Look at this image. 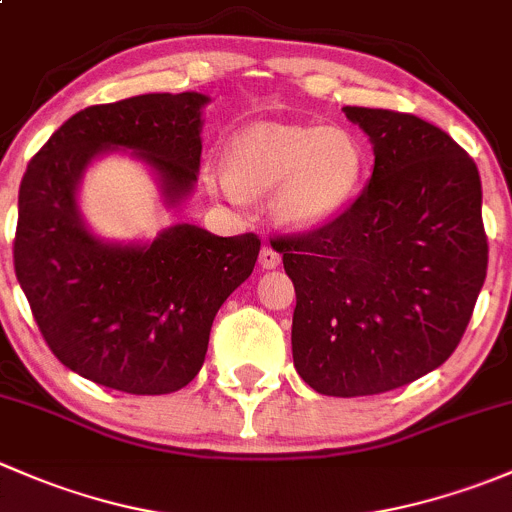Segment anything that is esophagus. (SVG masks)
I'll use <instances>...</instances> for the list:
<instances>
[{"instance_id":"obj_1","label":"esophagus","mask_w":512,"mask_h":512,"mask_svg":"<svg viewBox=\"0 0 512 512\" xmlns=\"http://www.w3.org/2000/svg\"><path fill=\"white\" fill-rule=\"evenodd\" d=\"M282 262V255L275 250L272 245H262L260 250V265L265 267V270H272V267H277Z\"/></svg>"}]
</instances>
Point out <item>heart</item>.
<instances>
[{
	"mask_svg": "<svg viewBox=\"0 0 512 512\" xmlns=\"http://www.w3.org/2000/svg\"><path fill=\"white\" fill-rule=\"evenodd\" d=\"M364 148L347 128L255 123L225 151V178L210 175L230 198L272 193V213L289 227H317L342 213L359 190Z\"/></svg>",
	"mask_w": 512,
	"mask_h": 512,
	"instance_id": "b5f03b06",
	"label": "heart"
}]
</instances>
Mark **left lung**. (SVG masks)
<instances>
[{"instance_id":"obj_1","label":"left lung","mask_w":512,"mask_h":512,"mask_svg":"<svg viewBox=\"0 0 512 512\" xmlns=\"http://www.w3.org/2000/svg\"><path fill=\"white\" fill-rule=\"evenodd\" d=\"M374 146V173L329 223L270 237L292 277L297 374L327 396L421 379L471 322L488 270L473 158L433 123L344 106Z\"/></svg>"}]
</instances>
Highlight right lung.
Returning a JSON list of instances; mask_svg holds the SVG:
<instances>
[{
	"mask_svg": "<svg viewBox=\"0 0 512 512\" xmlns=\"http://www.w3.org/2000/svg\"><path fill=\"white\" fill-rule=\"evenodd\" d=\"M203 94H146L74 113L29 160L19 185L14 272L56 359L84 379L153 396L198 376L220 304L252 275L260 237L175 225L151 245H103L76 210V185L106 148L158 170L168 203L200 168Z\"/></svg>",
	"mask_w": 512,
	"mask_h": 512,
	"instance_id": "1",
	"label": "right lung"
}]
</instances>
